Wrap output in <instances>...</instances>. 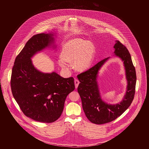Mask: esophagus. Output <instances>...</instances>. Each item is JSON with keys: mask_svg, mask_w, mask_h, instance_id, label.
<instances>
[{"mask_svg": "<svg viewBox=\"0 0 149 149\" xmlns=\"http://www.w3.org/2000/svg\"><path fill=\"white\" fill-rule=\"evenodd\" d=\"M74 83H75V88H77V87H78L79 84V83H80V82H79V81L78 80H77V79H75V80H74Z\"/></svg>", "mask_w": 149, "mask_h": 149, "instance_id": "34e87169", "label": "esophagus"}]
</instances>
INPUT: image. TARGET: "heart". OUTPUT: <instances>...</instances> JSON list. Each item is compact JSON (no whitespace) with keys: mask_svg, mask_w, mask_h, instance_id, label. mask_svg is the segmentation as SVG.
<instances>
[{"mask_svg":"<svg viewBox=\"0 0 149 149\" xmlns=\"http://www.w3.org/2000/svg\"><path fill=\"white\" fill-rule=\"evenodd\" d=\"M95 48L90 40L80 38L72 39L63 44L61 56L58 63L64 70H69L73 62L74 68L79 72H84L90 67L95 58Z\"/></svg>","mask_w":149,"mask_h":149,"instance_id":"b5f03b06","label":"heart"}]
</instances>
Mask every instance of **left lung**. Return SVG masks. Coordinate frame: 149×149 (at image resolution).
I'll use <instances>...</instances> for the list:
<instances>
[{
	"mask_svg": "<svg viewBox=\"0 0 149 149\" xmlns=\"http://www.w3.org/2000/svg\"><path fill=\"white\" fill-rule=\"evenodd\" d=\"M113 48L115 55L123 62L127 81L126 94L120 103L110 104L105 102L102 99L97 82L99 70L110 57L102 60L77 76L80 82L77 91L81 97L82 108L87 118L95 124L102 125L115 120L128 108L134 97L136 77L131 54L119 41H116Z\"/></svg>",
	"mask_w": 149,
	"mask_h": 149,
	"instance_id": "obj_1",
	"label": "left lung"
}]
</instances>
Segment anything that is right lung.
Returning a JSON list of instances; mask_svg holds the SVG:
<instances>
[{"instance_id":"obj_1","label":"right lung","mask_w":149,"mask_h":149,"mask_svg":"<svg viewBox=\"0 0 149 149\" xmlns=\"http://www.w3.org/2000/svg\"><path fill=\"white\" fill-rule=\"evenodd\" d=\"M54 36L49 33L32 36L15 59L11 77L13 95L23 113L44 123L54 122L61 116L66 97L75 89L72 77L41 72L32 63L36 53L51 46L56 47Z\"/></svg>"}]
</instances>
